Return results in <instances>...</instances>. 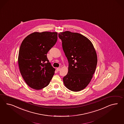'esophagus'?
Instances as JSON below:
<instances>
[{
    "label": "esophagus",
    "instance_id": "34e87169",
    "mask_svg": "<svg viewBox=\"0 0 124 124\" xmlns=\"http://www.w3.org/2000/svg\"><path fill=\"white\" fill-rule=\"evenodd\" d=\"M60 68H57V69H56V70H57V71H60Z\"/></svg>",
    "mask_w": 124,
    "mask_h": 124
}]
</instances>
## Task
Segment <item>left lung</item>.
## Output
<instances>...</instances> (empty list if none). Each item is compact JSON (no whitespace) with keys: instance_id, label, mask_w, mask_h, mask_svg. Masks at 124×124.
Returning <instances> with one entry per match:
<instances>
[{"instance_id":"left-lung-1","label":"left lung","mask_w":124,"mask_h":124,"mask_svg":"<svg viewBox=\"0 0 124 124\" xmlns=\"http://www.w3.org/2000/svg\"><path fill=\"white\" fill-rule=\"evenodd\" d=\"M59 37L69 62L64 84L72 91L82 90L89 84L96 70V50L90 40L80 34L66 31L59 33Z\"/></svg>"}]
</instances>
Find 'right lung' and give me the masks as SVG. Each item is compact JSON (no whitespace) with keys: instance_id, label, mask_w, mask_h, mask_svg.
I'll list each match as a JSON object with an SVG mask.
<instances>
[{"instance_id":"add662e5","label":"right lung","mask_w":124,"mask_h":124,"mask_svg":"<svg viewBox=\"0 0 124 124\" xmlns=\"http://www.w3.org/2000/svg\"><path fill=\"white\" fill-rule=\"evenodd\" d=\"M56 32H35L23 41L18 54L20 73L30 87L40 90L50 84L55 69L47 58L48 52L57 40Z\"/></svg>"}]
</instances>
